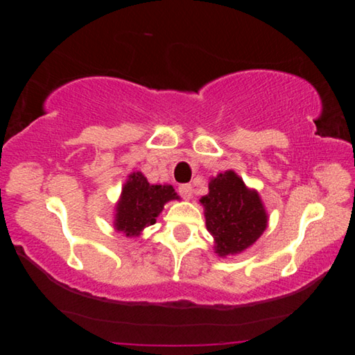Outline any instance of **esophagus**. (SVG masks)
I'll return each mask as SVG.
<instances>
[{"label": "esophagus", "mask_w": 355, "mask_h": 355, "mask_svg": "<svg viewBox=\"0 0 355 355\" xmlns=\"http://www.w3.org/2000/svg\"><path fill=\"white\" fill-rule=\"evenodd\" d=\"M178 192H180V196L183 197V199H191V196H192V186H191L189 183L180 184V186H178Z\"/></svg>", "instance_id": "1"}]
</instances>
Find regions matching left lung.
I'll return each instance as SVG.
<instances>
[{"label": "left lung", "mask_w": 355, "mask_h": 355, "mask_svg": "<svg viewBox=\"0 0 355 355\" xmlns=\"http://www.w3.org/2000/svg\"><path fill=\"white\" fill-rule=\"evenodd\" d=\"M208 196L200 202L205 208L208 232L214 236L216 254L235 255L254 244L268 224V216L255 191L235 172L219 173L208 184Z\"/></svg>", "instance_id": "obj_1"}]
</instances>
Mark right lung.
I'll list each match as a JSON object with an SVG mask.
<instances>
[{
  "mask_svg": "<svg viewBox=\"0 0 355 355\" xmlns=\"http://www.w3.org/2000/svg\"><path fill=\"white\" fill-rule=\"evenodd\" d=\"M178 199L171 184H150L141 172L131 173L117 205L116 228L127 236H137L156 222L166 202Z\"/></svg>",
  "mask_w": 355,
  "mask_h": 355,
  "instance_id": "add662e5",
  "label": "right lung"
}]
</instances>
